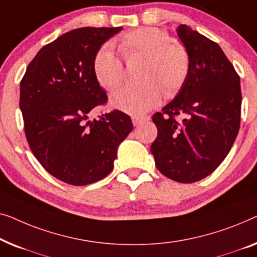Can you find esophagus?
Here are the masks:
<instances>
[{"instance_id":"esophagus-1","label":"esophagus","mask_w":257,"mask_h":257,"mask_svg":"<svg viewBox=\"0 0 257 257\" xmlns=\"http://www.w3.org/2000/svg\"><path fill=\"white\" fill-rule=\"evenodd\" d=\"M133 124L134 125H139V124H141V123H143V122H146V121H148L149 120V117L148 116H143V117H139V116H134L133 118Z\"/></svg>"}]
</instances>
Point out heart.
<instances>
[{
  "label": "heart",
  "mask_w": 257,
  "mask_h": 257,
  "mask_svg": "<svg viewBox=\"0 0 257 257\" xmlns=\"http://www.w3.org/2000/svg\"><path fill=\"white\" fill-rule=\"evenodd\" d=\"M115 44L125 60L144 58L141 85H125L110 95L111 106L140 116L161 103L162 94L173 97L184 87L190 73V55L185 46L171 41L163 29L144 27L128 31ZM94 74L103 88L114 89L124 78L123 64L109 46L97 50L93 60Z\"/></svg>",
  "instance_id": "1"
}]
</instances>
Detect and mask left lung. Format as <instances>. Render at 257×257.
Listing matches in <instances>:
<instances>
[{
  "label": "left lung",
  "mask_w": 257,
  "mask_h": 257,
  "mask_svg": "<svg viewBox=\"0 0 257 257\" xmlns=\"http://www.w3.org/2000/svg\"><path fill=\"white\" fill-rule=\"evenodd\" d=\"M177 35L190 55V73L175 99L154 114L158 134L151 154L165 177L194 183L222 163L236 139L240 77L216 43L185 24Z\"/></svg>",
  "instance_id": "obj_1"
}]
</instances>
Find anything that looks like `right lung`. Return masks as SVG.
Returning <instances> with one entry per match:
<instances>
[{
	"label": "right lung",
	"instance_id": "1",
	"mask_svg": "<svg viewBox=\"0 0 257 257\" xmlns=\"http://www.w3.org/2000/svg\"><path fill=\"white\" fill-rule=\"evenodd\" d=\"M122 27L74 29L43 46L21 81L20 108L30 149L50 175L75 186L102 179L133 130L120 110L88 121L107 102L94 74L97 50Z\"/></svg>",
	"mask_w": 257,
	"mask_h": 257
}]
</instances>
